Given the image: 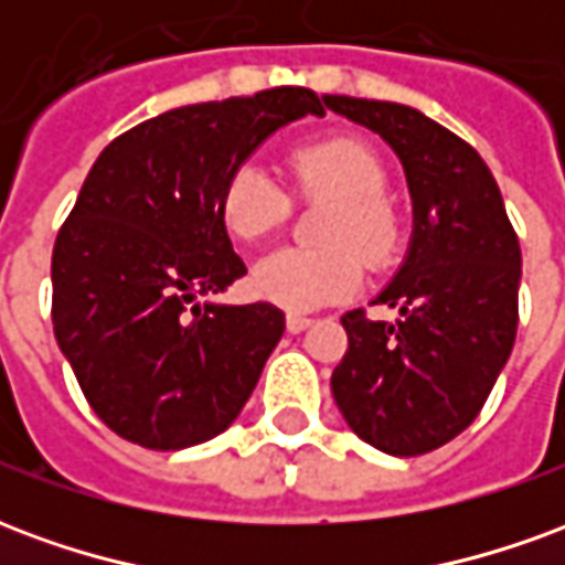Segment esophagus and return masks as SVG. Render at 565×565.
<instances>
[{
    "mask_svg": "<svg viewBox=\"0 0 565 565\" xmlns=\"http://www.w3.org/2000/svg\"><path fill=\"white\" fill-rule=\"evenodd\" d=\"M311 323H315V320L308 318V315H287V332H302V330H308V327H311Z\"/></svg>",
    "mask_w": 565,
    "mask_h": 565,
    "instance_id": "34e87169",
    "label": "esophagus"
}]
</instances>
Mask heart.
<instances>
[{
    "label": "heart",
    "mask_w": 565,
    "mask_h": 565,
    "mask_svg": "<svg viewBox=\"0 0 565 565\" xmlns=\"http://www.w3.org/2000/svg\"><path fill=\"white\" fill-rule=\"evenodd\" d=\"M287 169L306 193H327L335 205L323 221V247H281L259 259L250 287L259 299L287 311L342 302L363 284V256L372 266H387L399 250V221L384 199L387 172L363 141L323 139L296 148ZM290 211L281 181L259 162L235 166L223 181L217 214L235 242H259L271 235Z\"/></svg>",
    "instance_id": "1"
}]
</instances>
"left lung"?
<instances>
[{
  "mask_svg": "<svg viewBox=\"0 0 565 565\" xmlns=\"http://www.w3.org/2000/svg\"><path fill=\"white\" fill-rule=\"evenodd\" d=\"M323 105L391 145L415 209L405 263L375 296L399 318L344 315L332 396L372 448L429 454L478 417L514 348L521 245L487 162L460 136L408 105L354 96Z\"/></svg>",
  "mask_w": 565,
  "mask_h": 565,
  "instance_id": "1",
  "label": "left lung"
}]
</instances>
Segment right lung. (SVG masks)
I'll return each instance as SVG.
<instances>
[{
  "instance_id": "obj_1",
  "label": "right lung",
  "mask_w": 565,
  "mask_h": 565,
  "mask_svg": "<svg viewBox=\"0 0 565 565\" xmlns=\"http://www.w3.org/2000/svg\"><path fill=\"white\" fill-rule=\"evenodd\" d=\"M323 117L318 93L275 87L172 108L93 162L56 235L54 335L117 436L181 450L221 436L284 335V311L196 306L245 275L217 214L223 181L275 129Z\"/></svg>"
}]
</instances>
